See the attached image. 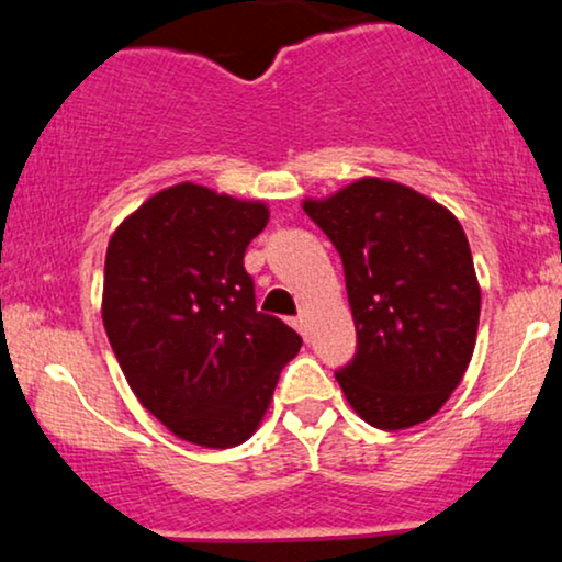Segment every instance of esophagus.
<instances>
[{
	"label": "esophagus",
	"instance_id": "34e87169",
	"mask_svg": "<svg viewBox=\"0 0 562 562\" xmlns=\"http://www.w3.org/2000/svg\"><path fill=\"white\" fill-rule=\"evenodd\" d=\"M293 327L303 335V338H306V335H308V317H306V314H299V317L293 319Z\"/></svg>",
	"mask_w": 562,
	"mask_h": 562
}]
</instances>
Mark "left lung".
I'll list each match as a JSON object with an SVG mask.
<instances>
[{"label": "left lung", "mask_w": 562, "mask_h": 562, "mask_svg": "<svg viewBox=\"0 0 562 562\" xmlns=\"http://www.w3.org/2000/svg\"><path fill=\"white\" fill-rule=\"evenodd\" d=\"M301 205L344 261L359 344L335 372L346 402L380 430L430 420L465 378L479 335L481 285L462 224L380 177Z\"/></svg>", "instance_id": "left-lung-1"}]
</instances>
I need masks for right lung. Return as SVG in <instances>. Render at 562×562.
<instances>
[{
	"label": "right lung",
	"mask_w": 562,
	"mask_h": 562,
	"mask_svg": "<svg viewBox=\"0 0 562 562\" xmlns=\"http://www.w3.org/2000/svg\"><path fill=\"white\" fill-rule=\"evenodd\" d=\"M269 222L261 200L179 182L108 243L102 322L128 389L173 436L229 449L259 430L301 335L256 312L243 256Z\"/></svg>",
	"instance_id": "obj_1"
}]
</instances>
